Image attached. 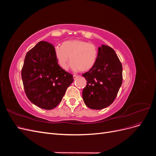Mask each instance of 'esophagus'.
Returning <instances> with one entry per match:
<instances>
[{
    "label": "esophagus",
    "instance_id": "esophagus-1",
    "mask_svg": "<svg viewBox=\"0 0 156 156\" xmlns=\"http://www.w3.org/2000/svg\"><path fill=\"white\" fill-rule=\"evenodd\" d=\"M79 76H78V75H73V79L74 80H75V79H76L77 77H78Z\"/></svg>",
    "mask_w": 156,
    "mask_h": 156
}]
</instances>
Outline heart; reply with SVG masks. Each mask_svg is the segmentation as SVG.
<instances>
[{
  "label": "heart",
  "instance_id": "obj_1",
  "mask_svg": "<svg viewBox=\"0 0 156 156\" xmlns=\"http://www.w3.org/2000/svg\"><path fill=\"white\" fill-rule=\"evenodd\" d=\"M55 54L59 66L66 70L69 63L73 71L87 72L96 64L98 49L95 45L83 40H68L64 41L62 46H56Z\"/></svg>",
  "mask_w": 156,
  "mask_h": 156
}]
</instances>
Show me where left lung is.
<instances>
[{
    "label": "left lung",
    "mask_w": 156,
    "mask_h": 156,
    "mask_svg": "<svg viewBox=\"0 0 156 156\" xmlns=\"http://www.w3.org/2000/svg\"><path fill=\"white\" fill-rule=\"evenodd\" d=\"M83 76L87 81L82 94L85 105L96 110L109 106L122 83V66L115 51L105 45L99 47L95 65Z\"/></svg>",
    "instance_id": "1"
}]
</instances>
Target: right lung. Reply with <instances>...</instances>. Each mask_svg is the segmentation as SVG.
<instances>
[{
  "mask_svg": "<svg viewBox=\"0 0 156 156\" xmlns=\"http://www.w3.org/2000/svg\"><path fill=\"white\" fill-rule=\"evenodd\" d=\"M21 77L29 100L46 110L53 109L59 104L73 81V75L58 64L54 46L44 41L28 51Z\"/></svg>",
  "mask_w": 156,
  "mask_h": 156,
  "instance_id": "obj_1",
  "label": "right lung"
}]
</instances>
